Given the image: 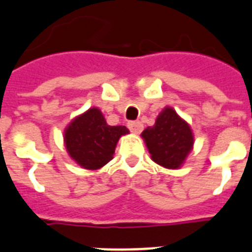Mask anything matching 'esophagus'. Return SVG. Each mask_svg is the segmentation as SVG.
I'll return each mask as SVG.
<instances>
[{
	"mask_svg": "<svg viewBox=\"0 0 252 252\" xmlns=\"http://www.w3.org/2000/svg\"><path fill=\"white\" fill-rule=\"evenodd\" d=\"M128 128H130V131L132 132V134H140L141 131H143V124L139 121H131L128 122Z\"/></svg>",
	"mask_w": 252,
	"mask_h": 252,
	"instance_id": "34e87169",
	"label": "esophagus"
}]
</instances>
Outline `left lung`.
Instances as JSON below:
<instances>
[{
  "mask_svg": "<svg viewBox=\"0 0 252 252\" xmlns=\"http://www.w3.org/2000/svg\"><path fill=\"white\" fill-rule=\"evenodd\" d=\"M152 159L165 168L176 170L186 162L194 144V135L174 108L165 107L153 126L141 132Z\"/></svg>",
  "mask_w": 252,
  "mask_h": 252,
  "instance_id": "left-lung-1",
  "label": "left lung"
}]
</instances>
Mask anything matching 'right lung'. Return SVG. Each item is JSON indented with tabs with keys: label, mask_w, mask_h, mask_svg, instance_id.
<instances>
[{
	"label": "right lung",
	"mask_w": 252,
	"mask_h": 252,
	"mask_svg": "<svg viewBox=\"0 0 252 252\" xmlns=\"http://www.w3.org/2000/svg\"><path fill=\"white\" fill-rule=\"evenodd\" d=\"M130 131L126 126H109L96 107L74 117L64 130V145L77 165L99 170L113 158L121 136Z\"/></svg>",
	"instance_id": "right-lung-1"
}]
</instances>
